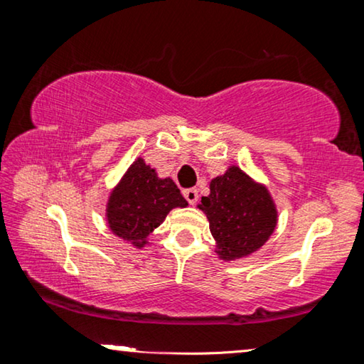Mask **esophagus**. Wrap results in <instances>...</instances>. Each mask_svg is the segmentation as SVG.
<instances>
[{"label": "esophagus", "instance_id": "esophagus-1", "mask_svg": "<svg viewBox=\"0 0 364 364\" xmlns=\"http://www.w3.org/2000/svg\"><path fill=\"white\" fill-rule=\"evenodd\" d=\"M183 196L184 199H186L191 205H194L197 199H199V194H197V189L196 188H191V189H184L183 191Z\"/></svg>", "mask_w": 364, "mask_h": 364}]
</instances>
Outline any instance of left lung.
<instances>
[{
	"instance_id": "obj_1",
	"label": "left lung",
	"mask_w": 364,
	"mask_h": 364,
	"mask_svg": "<svg viewBox=\"0 0 364 364\" xmlns=\"http://www.w3.org/2000/svg\"><path fill=\"white\" fill-rule=\"evenodd\" d=\"M205 213L215 252L225 262L241 260L264 245L278 226V208L263 183L237 165L210 181V194L197 205Z\"/></svg>"
}]
</instances>
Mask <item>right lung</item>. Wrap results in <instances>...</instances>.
<instances>
[{
  "mask_svg": "<svg viewBox=\"0 0 364 364\" xmlns=\"http://www.w3.org/2000/svg\"><path fill=\"white\" fill-rule=\"evenodd\" d=\"M188 207L171 178H159L156 168L138 157L110 191L106 204L107 226L133 247L149 245V236L173 208Z\"/></svg>",
  "mask_w": 364,
  "mask_h": 364,
  "instance_id": "right-lung-1",
  "label": "right lung"
}]
</instances>
